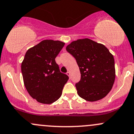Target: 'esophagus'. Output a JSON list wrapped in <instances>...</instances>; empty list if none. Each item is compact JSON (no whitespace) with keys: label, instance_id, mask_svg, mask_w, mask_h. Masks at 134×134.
Here are the masks:
<instances>
[{"label":"esophagus","instance_id":"34e87169","mask_svg":"<svg viewBox=\"0 0 134 134\" xmlns=\"http://www.w3.org/2000/svg\"><path fill=\"white\" fill-rule=\"evenodd\" d=\"M67 75L70 78V76H71V72H67Z\"/></svg>","mask_w":134,"mask_h":134}]
</instances>
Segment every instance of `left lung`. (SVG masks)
<instances>
[{
	"label": "left lung",
	"instance_id": "left-lung-1",
	"mask_svg": "<svg viewBox=\"0 0 134 134\" xmlns=\"http://www.w3.org/2000/svg\"><path fill=\"white\" fill-rule=\"evenodd\" d=\"M66 50L76 60L81 80L76 84L79 96L88 101L105 98L112 88L115 70L114 56L104 45L88 38L72 42Z\"/></svg>",
	"mask_w": 134,
	"mask_h": 134
}]
</instances>
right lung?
<instances>
[{"instance_id":"obj_1","label":"right lung","mask_w":134,"mask_h":134,"mask_svg":"<svg viewBox=\"0 0 134 134\" xmlns=\"http://www.w3.org/2000/svg\"><path fill=\"white\" fill-rule=\"evenodd\" d=\"M64 45L59 40H44L25 54L21 65L24 83L38 102L51 104L62 96L69 77L60 71L55 58Z\"/></svg>"}]
</instances>
